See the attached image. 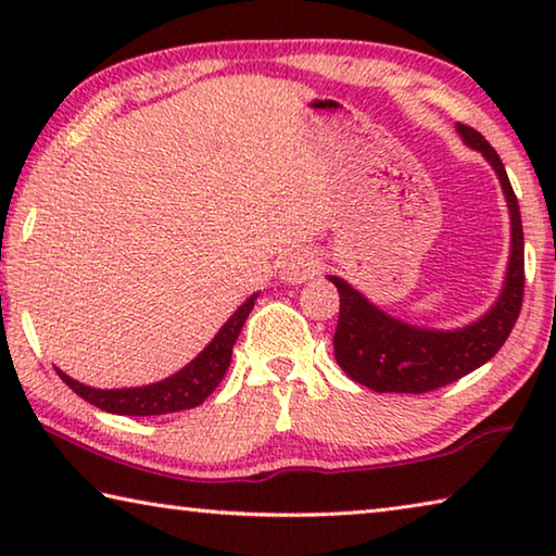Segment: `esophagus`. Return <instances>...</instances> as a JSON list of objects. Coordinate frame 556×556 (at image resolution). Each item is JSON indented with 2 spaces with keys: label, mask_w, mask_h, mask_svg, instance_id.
Returning a JSON list of instances; mask_svg holds the SVG:
<instances>
[{
  "label": "esophagus",
  "mask_w": 556,
  "mask_h": 556,
  "mask_svg": "<svg viewBox=\"0 0 556 556\" xmlns=\"http://www.w3.org/2000/svg\"><path fill=\"white\" fill-rule=\"evenodd\" d=\"M318 271H321V262H318V257H314L312 252H296V255H291L287 260L281 275H285L287 281H299L301 285V281L314 279Z\"/></svg>",
  "instance_id": "esophagus-1"
}]
</instances>
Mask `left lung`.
Listing matches in <instances>:
<instances>
[{
    "label": "left lung",
    "instance_id": "left-lung-1",
    "mask_svg": "<svg viewBox=\"0 0 556 556\" xmlns=\"http://www.w3.org/2000/svg\"><path fill=\"white\" fill-rule=\"evenodd\" d=\"M458 131L468 147L483 152L493 164L510 208L513 250L505 289L481 321L458 331H429L382 314L343 279L328 277L341 294V314L333 336L336 361L348 378L375 392L421 394L460 380L501 351L520 316L525 294V235L517 195L501 156L485 142L481 131L460 122Z\"/></svg>",
    "mask_w": 556,
    "mask_h": 556
}]
</instances>
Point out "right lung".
Instances as JSON below:
<instances>
[{
  "label": "right lung",
  "mask_w": 556,
  "mask_h": 556,
  "mask_svg": "<svg viewBox=\"0 0 556 556\" xmlns=\"http://www.w3.org/2000/svg\"><path fill=\"white\" fill-rule=\"evenodd\" d=\"M255 306V296H250L244 304L230 316V321L225 324L218 336L213 338L208 348L195 357L193 363H188L184 370H178L172 378H166L156 384H147V388L135 390H92L88 384H80L71 380L68 375L61 370L59 378L68 384V388L96 407L122 414V417H156V414H172L193 409L211 397L213 390L218 388L225 372L230 368L232 345L238 341L244 321Z\"/></svg>",
  "instance_id": "obj_1"
}]
</instances>
